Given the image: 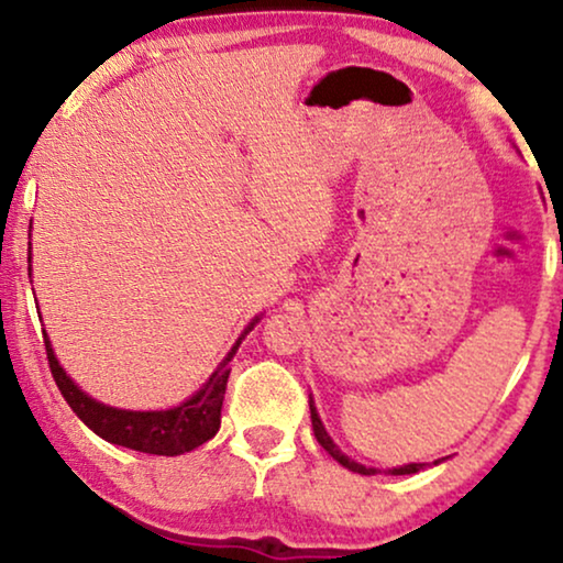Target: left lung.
Listing matches in <instances>:
<instances>
[{"label":"left lung","mask_w":563,"mask_h":563,"mask_svg":"<svg viewBox=\"0 0 563 563\" xmlns=\"http://www.w3.org/2000/svg\"><path fill=\"white\" fill-rule=\"evenodd\" d=\"M310 418H312L314 438H318V443L322 445V449H325V451L330 453V456H333V459L338 461V464L349 468V472H356V474H364V476H372V474H376V468H368V466H364V464H358V461L349 459L341 449H338V445L333 443V438L328 435L325 426H322V420H320V415H318V407H314L312 397H310ZM435 464H438V461H435ZM420 468H426V464H405V466L389 468V474H395V476H402V474H418Z\"/></svg>","instance_id":"8db88e82"}]
</instances>
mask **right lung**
I'll list each match as a JSON object with an SVG mask.
<instances>
[{"mask_svg": "<svg viewBox=\"0 0 563 563\" xmlns=\"http://www.w3.org/2000/svg\"><path fill=\"white\" fill-rule=\"evenodd\" d=\"M258 320L261 318H253L251 325L243 330V335L238 338L233 349H230L228 356L220 361V366L214 368L210 379L199 387V391H195L189 399H184L181 405L172 407V410L145 412L120 410V407H110L104 402H97L95 397H89L87 391L79 389V384L64 372V366L58 364L56 353H53L51 338L45 330L43 338L53 379H56L60 395H64L68 407H71L76 418H79L84 426L95 430V433L99 438H104L107 443L125 445V449L141 453H156V456H181V453L195 451L197 445L210 441V438L220 430V410L222 399H225V387L230 376L228 364L233 361L238 345H241L243 338L251 333Z\"/></svg>", "mask_w": 563, "mask_h": 563, "instance_id": "obj_1", "label": "right lung"}]
</instances>
